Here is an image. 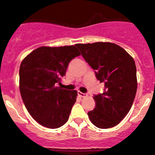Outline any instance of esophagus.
<instances>
[{
    "label": "esophagus",
    "instance_id": "obj_1",
    "mask_svg": "<svg viewBox=\"0 0 155 155\" xmlns=\"http://www.w3.org/2000/svg\"><path fill=\"white\" fill-rule=\"evenodd\" d=\"M78 94H79V96H80V97H85V96H87L86 94L81 92V91H78Z\"/></svg>",
    "mask_w": 155,
    "mask_h": 155
}]
</instances>
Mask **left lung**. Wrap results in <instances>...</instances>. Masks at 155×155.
Instances as JSON below:
<instances>
[{
    "label": "left lung",
    "instance_id": "1",
    "mask_svg": "<svg viewBox=\"0 0 155 155\" xmlns=\"http://www.w3.org/2000/svg\"><path fill=\"white\" fill-rule=\"evenodd\" d=\"M82 57L95 70L102 94L94 96L95 108L88 113L91 122L100 129L119 124L130 111L137 90L136 67L133 58L110 42L76 44Z\"/></svg>",
    "mask_w": 155,
    "mask_h": 155
}]
</instances>
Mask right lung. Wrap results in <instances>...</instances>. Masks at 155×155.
Segmentation results:
<instances>
[{
    "instance_id": "obj_1",
    "label": "right lung",
    "mask_w": 155,
    "mask_h": 155,
    "mask_svg": "<svg viewBox=\"0 0 155 155\" xmlns=\"http://www.w3.org/2000/svg\"><path fill=\"white\" fill-rule=\"evenodd\" d=\"M81 54L76 45L38 48L19 67V91L27 110L40 125L50 129L67 122L76 101V90L58 86L69 63Z\"/></svg>"
}]
</instances>
